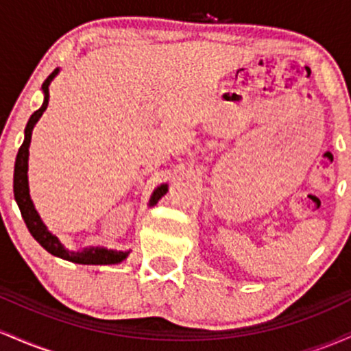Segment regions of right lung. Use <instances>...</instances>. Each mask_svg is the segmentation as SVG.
<instances>
[{
	"instance_id": "1",
	"label": "right lung",
	"mask_w": 351,
	"mask_h": 351,
	"mask_svg": "<svg viewBox=\"0 0 351 351\" xmlns=\"http://www.w3.org/2000/svg\"><path fill=\"white\" fill-rule=\"evenodd\" d=\"M60 72V69L52 71V74L44 80L41 90L44 95L43 106L39 107V110H36L33 115L27 120L26 128H24V140L21 148H19L18 155H16V163H14V176H13V191H14V199L18 203L19 211L26 223L27 229H29L31 236L38 241L39 244L46 249L47 252L52 256L60 257L64 261H71L75 264H84V265H107V264H120L125 261L130 254L128 251H117V249H107L104 245H88V247L80 249V251H71L66 245L59 241V237L47 229L44 221L39 216V213L36 211L33 199L29 195V181H27V160H29V145H31V135L38 123V120L41 119L44 112H46L47 104H49V86L54 80L56 75ZM168 184L163 183L153 191L148 201V206H155L158 203V199H162L163 195H167Z\"/></svg>"
}]
</instances>
